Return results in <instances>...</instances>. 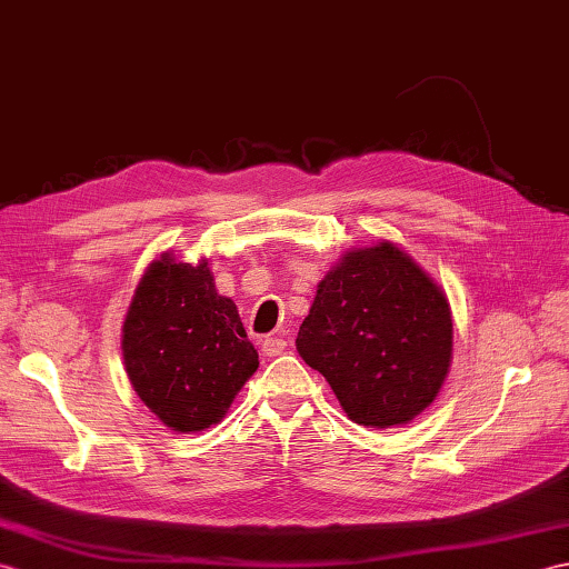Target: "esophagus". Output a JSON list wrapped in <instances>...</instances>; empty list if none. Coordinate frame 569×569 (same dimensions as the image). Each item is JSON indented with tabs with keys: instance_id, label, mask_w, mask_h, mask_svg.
Segmentation results:
<instances>
[{
	"instance_id": "34e87169",
	"label": "esophagus",
	"mask_w": 569,
	"mask_h": 569,
	"mask_svg": "<svg viewBox=\"0 0 569 569\" xmlns=\"http://www.w3.org/2000/svg\"><path fill=\"white\" fill-rule=\"evenodd\" d=\"M261 351H263V356L273 359V356H281L286 351V341L279 339V337H267V339H263V345H261Z\"/></svg>"
}]
</instances>
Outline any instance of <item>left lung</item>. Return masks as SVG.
<instances>
[{
  "label": "left lung",
  "instance_id": "left-lung-1",
  "mask_svg": "<svg viewBox=\"0 0 569 569\" xmlns=\"http://www.w3.org/2000/svg\"><path fill=\"white\" fill-rule=\"evenodd\" d=\"M296 347L351 421L402 427L436 400L451 371V302L395 242L353 247L317 283Z\"/></svg>",
  "mask_w": 569,
  "mask_h": 569
}]
</instances>
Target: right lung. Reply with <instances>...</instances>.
I'll return each instance as SVG.
<instances>
[{
    "instance_id": "add662e5",
    "label": "right lung",
    "mask_w": 569,
    "mask_h": 569,
    "mask_svg": "<svg viewBox=\"0 0 569 569\" xmlns=\"http://www.w3.org/2000/svg\"><path fill=\"white\" fill-rule=\"evenodd\" d=\"M121 349L142 405L179 433L218 425L259 368L240 312L216 290L206 257L187 263L164 252L144 269Z\"/></svg>"
}]
</instances>
